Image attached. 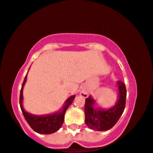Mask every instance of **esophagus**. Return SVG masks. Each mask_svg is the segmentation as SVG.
<instances>
[{
    "instance_id": "obj_1",
    "label": "esophagus",
    "mask_w": 153,
    "mask_h": 153,
    "mask_svg": "<svg viewBox=\"0 0 153 153\" xmlns=\"http://www.w3.org/2000/svg\"><path fill=\"white\" fill-rule=\"evenodd\" d=\"M81 95H82V96L83 97L86 98V97H88V94L86 92H81Z\"/></svg>"
}]
</instances>
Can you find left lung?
<instances>
[{
    "instance_id": "8db88e82",
    "label": "left lung",
    "mask_w": 153,
    "mask_h": 153,
    "mask_svg": "<svg viewBox=\"0 0 153 153\" xmlns=\"http://www.w3.org/2000/svg\"><path fill=\"white\" fill-rule=\"evenodd\" d=\"M118 99L113 107L108 109L97 107L95 100L90 96L85 104V122L89 128L94 131H107L114 126L121 117L125 109L126 89L124 83L117 81Z\"/></svg>"
}]
</instances>
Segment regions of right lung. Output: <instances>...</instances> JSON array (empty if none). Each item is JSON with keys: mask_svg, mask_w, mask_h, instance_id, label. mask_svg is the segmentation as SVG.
Instances as JSON below:
<instances>
[{"mask_svg": "<svg viewBox=\"0 0 153 153\" xmlns=\"http://www.w3.org/2000/svg\"><path fill=\"white\" fill-rule=\"evenodd\" d=\"M27 73L24 82L22 83L20 95V105L25 119H26L27 122L30 126L31 128L36 133H41V134H51V133H55L56 131H59L62 126L63 121H64L65 111L74 100L75 95L69 97L65 100L62 108L53 114L46 115L32 114L25 111L23 107V88H24V85L27 81Z\"/></svg>", "mask_w": 153, "mask_h": 153, "instance_id": "right-lung-1", "label": "right lung"}]
</instances>
